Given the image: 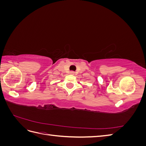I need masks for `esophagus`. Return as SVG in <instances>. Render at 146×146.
Listing matches in <instances>:
<instances>
[{"instance_id":"34e87169","label":"esophagus","mask_w":146,"mask_h":146,"mask_svg":"<svg viewBox=\"0 0 146 146\" xmlns=\"http://www.w3.org/2000/svg\"><path fill=\"white\" fill-rule=\"evenodd\" d=\"M74 71H70V74H71V75H74Z\"/></svg>"}]
</instances>
